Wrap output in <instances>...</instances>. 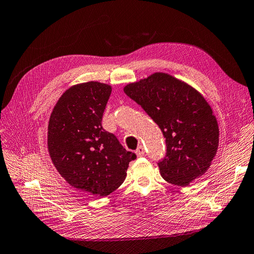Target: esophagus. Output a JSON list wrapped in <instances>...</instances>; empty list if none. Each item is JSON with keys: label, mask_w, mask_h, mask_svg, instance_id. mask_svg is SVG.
Listing matches in <instances>:
<instances>
[{"label": "esophagus", "mask_w": 254, "mask_h": 254, "mask_svg": "<svg viewBox=\"0 0 254 254\" xmlns=\"http://www.w3.org/2000/svg\"><path fill=\"white\" fill-rule=\"evenodd\" d=\"M136 154H137V156H138V157L143 156V155L145 154V149H144V147H143L142 145H140V146L137 148V150H136Z\"/></svg>", "instance_id": "34e87169"}]
</instances>
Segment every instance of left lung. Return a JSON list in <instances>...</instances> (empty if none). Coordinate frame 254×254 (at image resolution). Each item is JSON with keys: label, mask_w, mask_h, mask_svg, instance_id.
Wrapping results in <instances>:
<instances>
[{"label": "left lung", "mask_w": 254, "mask_h": 254, "mask_svg": "<svg viewBox=\"0 0 254 254\" xmlns=\"http://www.w3.org/2000/svg\"><path fill=\"white\" fill-rule=\"evenodd\" d=\"M124 92L160 127L166 155L158 163L168 183L187 187L203 176L214 159L219 129L205 98L189 83L165 72H155L127 83Z\"/></svg>", "instance_id": "left-lung-1"}]
</instances>
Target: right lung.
<instances>
[{
    "label": "right lung",
    "instance_id": "right-lung-1",
    "mask_svg": "<svg viewBox=\"0 0 254 254\" xmlns=\"http://www.w3.org/2000/svg\"><path fill=\"white\" fill-rule=\"evenodd\" d=\"M112 88L87 81L67 89L48 125V151L60 176L72 187L107 196L124 183L136 154L127 151L101 122Z\"/></svg>",
    "mask_w": 254,
    "mask_h": 254
}]
</instances>
